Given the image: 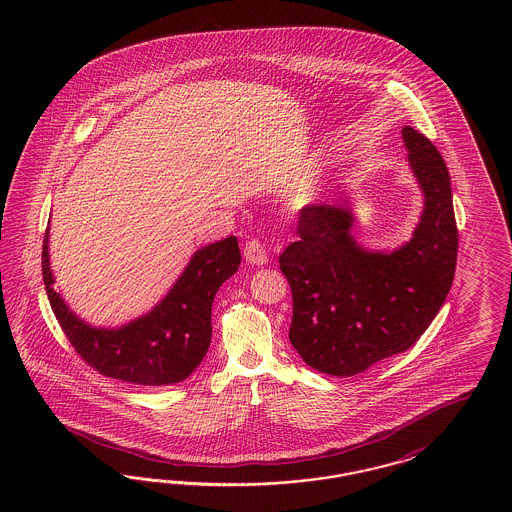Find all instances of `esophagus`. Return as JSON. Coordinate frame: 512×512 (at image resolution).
<instances>
[{"mask_svg":"<svg viewBox=\"0 0 512 512\" xmlns=\"http://www.w3.org/2000/svg\"><path fill=\"white\" fill-rule=\"evenodd\" d=\"M244 259L247 265L263 267V265H267V251L261 242H255V240L247 242L244 247Z\"/></svg>","mask_w":512,"mask_h":512,"instance_id":"esophagus-1","label":"esophagus"}]
</instances>
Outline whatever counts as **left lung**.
Returning <instances> with one entry per match:
<instances>
[{"label":"left lung","instance_id":"obj_1","mask_svg":"<svg viewBox=\"0 0 512 512\" xmlns=\"http://www.w3.org/2000/svg\"><path fill=\"white\" fill-rule=\"evenodd\" d=\"M401 138L424 199L409 242L366 247L351 201H332L301 209L299 240L280 255L292 288L290 341L307 365L330 376H355L407 351L453 284L459 234L451 176L424 134L403 126Z\"/></svg>","mask_w":512,"mask_h":512}]
</instances>
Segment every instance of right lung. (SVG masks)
<instances>
[{"label": "right lung", "mask_w": 512, "mask_h": 512, "mask_svg": "<svg viewBox=\"0 0 512 512\" xmlns=\"http://www.w3.org/2000/svg\"><path fill=\"white\" fill-rule=\"evenodd\" d=\"M42 249L49 305L76 353L107 378L149 388L178 384L201 365L211 345L213 299L242 261L236 236L203 245L147 313L121 326H94L78 317L53 286L49 228Z\"/></svg>", "instance_id": "1"}]
</instances>
